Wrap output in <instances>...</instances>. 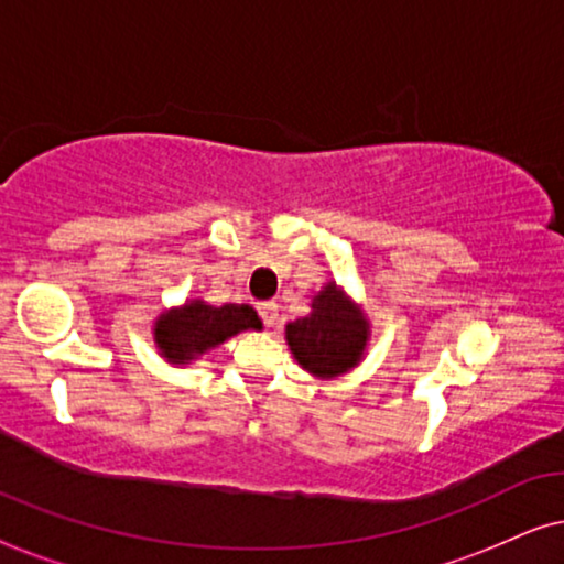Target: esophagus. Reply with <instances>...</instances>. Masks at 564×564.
Instances as JSON below:
<instances>
[{
	"mask_svg": "<svg viewBox=\"0 0 564 564\" xmlns=\"http://www.w3.org/2000/svg\"><path fill=\"white\" fill-rule=\"evenodd\" d=\"M259 315H261V321H264L267 326L272 328L276 318H280V305H276V303H259Z\"/></svg>",
	"mask_w": 564,
	"mask_h": 564,
	"instance_id": "1",
	"label": "esophagus"
}]
</instances>
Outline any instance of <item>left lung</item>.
Masks as SVG:
<instances>
[{
  "label": "left lung",
  "mask_w": 564,
  "mask_h": 564,
  "mask_svg": "<svg viewBox=\"0 0 564 564\" xmlns=\"http://www.w3.org/2000/svg\"><path fill=\"white\" fill-rule=\"evenodd\" d=\"M372 323L349 292L328 280L311 297V313L284 326L292 357L318 380L349 375L365 359Z\"/></svg>",
  "instance_id": "left-lung-1"
}]
</instances>
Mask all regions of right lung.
<instances>
[{"label": "right lung", "instance_id": "obj_1", "mask_svg": "<svg viewBox=\"0 0 564 564\" xmlns=\"http://www.w3.org/2000/svg\"><path fill=\"white\" fill-rule=\"evenodd\" d=\"M243 330H261V318L251 305H210L192 297L180 307H169L153 321V344L169 365H192L215 346Z\"/></svg>", "mask_w": 564, "mask_h": 564}]
</instances>
